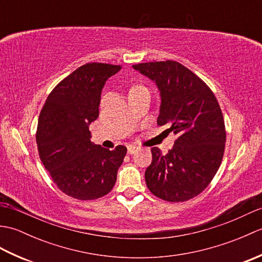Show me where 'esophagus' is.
I'll list each match as a JSON object with an SVG mask.
<instances>
[{
  "label": "esophagus",
  "mask_w": 262,
  "mask_h": 262,
  "mask_svg": "<svg viewBox=\"0 0 262 262\" xmlns=\"http://www.w3.org/2000/svg\"><path fill=\"white\" fill-rule=\"evenodd\" d=\"M137 151H138V147H137V146H134V145H129V146L127 147V152H128V154H130V155L135 154Z\"/></svg>",
  "instance_id": "obj_1"
}]
</instances>
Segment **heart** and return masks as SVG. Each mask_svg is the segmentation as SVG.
Segmentation results:
<instances>
[{"mask_svg":"<svg viewBox=\"0 0 262 262\" xmlns=\"http://www.w3.org/2000/svg\"><path fill=\"white\" fill-rule=\"evenodd\" d=\"M138 86H141V85H134V86H132V88H138Z\"/></svg>","mask_w":262,"mask_h":262,"instance_id":"b5f03b06","label":"heart"}]
</instances>
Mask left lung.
Listing matches in <instances>:
<instances>
[{"instance_id":"1","label":"left lung","mask_w":262,"mask_h":262,"mask_svg":"<svg viewBox=\"0 0 262 262\" xmlns=\"http://www.w3.org/2000/svg\"><path fill=\"white\" fill-rule=\"evenodd\" d=\"M155 81L161 92L158 125H166L177 138L163 155L152 147V163L145 171L148 190L165 202H187L203 192L222 163L226 130L214 92L176 60L133 65Z\"/></svg>"}]
</instances>
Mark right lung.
<instances>
[{
	"instance_id": "obj_1",
	"label": "right lung",
	"mask_w": 262,
	"mask_h": 262,
	"mask_svg": "<svg viewBox=\"0 0 262 262\" xmlns=\"http://www.w3.org/2000/svg\"><path fill=\"white\" fill-rule=\"evenodd\" d=\"M121 65L88 63L49 93L38 119L39 158L60 191L93 200L111 191L127 148H103L91 142L89 125L99 116L101 91Z\"/></svg>"
}]
</instances>
